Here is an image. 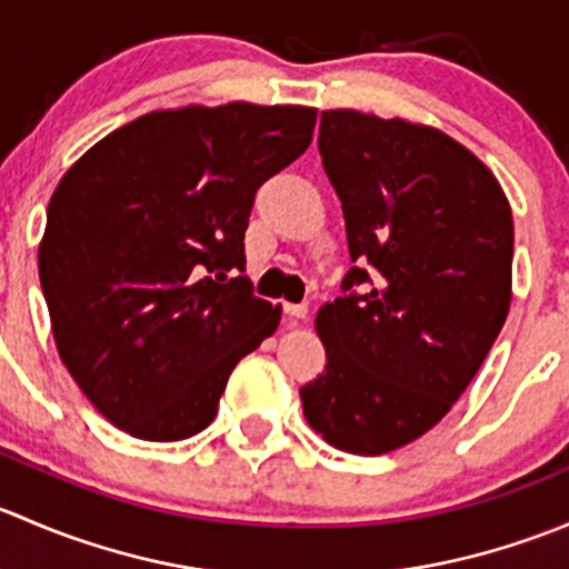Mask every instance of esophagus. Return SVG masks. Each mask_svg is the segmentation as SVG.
Listing matches in <instances>:
<instances>
[{
  "label": "esophagus",
  "instance_id": "obj_1",
  "mask_svg": "<svg viewBox=\"0 0 569 569\" xmlns=\"http://www.w3.org/2000/svg\"><path fill=\"white\" fill-rule=\"evenodd\" d=\"M283 311L291 321H302L308 319V302H283Z\"/></svg>",
  "mask_w": 569,
  "mask_h": 569
}]
</instances>
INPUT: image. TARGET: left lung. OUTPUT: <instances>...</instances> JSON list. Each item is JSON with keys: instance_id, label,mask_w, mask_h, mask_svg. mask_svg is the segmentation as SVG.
<instances>
[{"instance_id": "1", "label": "left lung", "mask_w": 569, "mask_h": 569, "mask_svg": "<svg viewBox=\"0 0 569 569\" xmlns=\"http://www.w3.org/2000/svg\"><path fill=\"white\" fill-rule=\"evenodd\" d=\"M319 153L358 267L317 313L327 366L300 388L302 412L336 449L388 455L455 407L496 343L512 209L490 168L432 126L327 109Z\"/></svg>"}]
</instances>
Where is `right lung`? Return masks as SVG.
I'll use <instances>...</instances> for the list:
<instances>
[{"instance_id": "obj_1", "label": "right lung", "mask_w": 569, "mask_h": 569, "mask_svg": "<svg viewBox=\"0 0 569 569\" xmlns=\"http://www.w3.org/2000/svg\"><path fill=\"white\" fill-rule=\"evenodd\" d=\"M313 126L300 104L157 109L57 183L38 248L57 352L131 438L203 432L233 366L278 330L280 306L242 274L244 231L258 187L306 153Z\"/></svg>"}]
</instances>
